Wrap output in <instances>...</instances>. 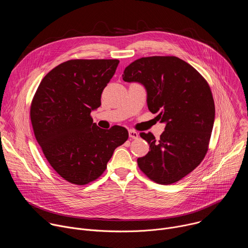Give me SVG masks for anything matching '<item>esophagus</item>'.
Here are the masks:
<instances>
[{"instance_id": "obj_1", "label": "esophagus", "mask_w": 248, "mask_h": 248, "mask_svg": "<svg viewBox=\"0 0 248 248\" xmlns=\"http://www.w3.org/2000/svg\"><path fill=\"white\" fill-rule=\"evenodd\" d=\"M128 135H129V137L132 138V139H136V138H138V136H139L138 132L135 131V130H133V129H130V130L128 131Z\"/></svg>"}]
</instances>
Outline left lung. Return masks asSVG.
<instances>
[{"label":"left lung","instance_id":"1","mask_svg":"<svg viewBox=\"0 0 248 248\" xmlns=\"http://www.w3.org/2000/svg\"><path fill=\"white\" fill-rule=\"evenodd\" d=\"M123 79L145 87L149 111L166 124L159 140L151 132L140 133L150 151L137 159L138 167L157 184L179 182L208 150L215 105L207 81L193 66L173 56L138 59L125 67Z\"/></svg>","mask_w":248,"mask_h":248}]
</instances>
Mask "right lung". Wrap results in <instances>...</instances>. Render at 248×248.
I'll return each mask as SVG.
<instances>
[{
    "instance_id": "right-lung-1",
    "label": "right lung",
    "mask_w": 248,
    "mask_h": 248,
    "mask_svg": "<svg viewBox=\"0 0 248 248\" xmlns=\"http://www.w3.org/2000/svg\"><path fill=\"white\" fill-rule=\"evenodd\" d=\"M119 60H70L48 73L30 108L37 142L52 168L78 186L105 171L117 147L128 138L120 125L102 129L90 116L116 73Z\"/></svg>"
}]
</instances>
